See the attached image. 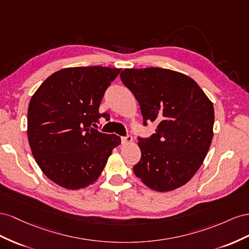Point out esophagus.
Wrapping results in <instances>:
<instances>
[{
	"instance_id": "esophagus-1",
	"label": "esophagus",
	"mask_w": 249,
	"mask_h": 249,
	"mask_svg": "<svg viewBox=\"0 0 249 249\" xmlns=\"http://www.w3.org/2000/svg\"><path fill=\"white\" fill-rule=\"evenodd\" d=\"M121 141H122L123 144H129V143H131V142H132V137L128 134V136L121 138Z\"/></svg>"
}]
</instances>
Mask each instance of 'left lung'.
I'll return each mask as SVG.
<instances>
[{
	"mask_svg": "<svg viewBox=\"0 0 249 249\" xmlns=\"http://www.w3.org/2000/svg\"><path fill=\"white\" fill-rule=\"evenodd\" d=\"M121 80L138 100L150 138H138L133 172L147 187L168 192L186 184L202 165L213 140L214 106L192 78L160 68L125 69Z\"/></svg>",
	"mask_w": 249,
	"mask_h": 249,
	"instance_id": "8db88e82",
	"label": "left lung"
}]
</instances>
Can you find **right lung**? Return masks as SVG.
I'll return each instance as SVG.
<instances>
[{"label": "right lung", "mask_w": 249, "mask_h": 249, "mask_svg": "<svg viewBox=\"0 0 249 249\" xmlns=\"http://www.w3.org/2000/svg\"><path fill=\"white\" fill-rule=\"evenodd\" d=\"M120 69L77 67L57 71L41 83L28 107V140L41 171L69 190L93 184L121 144L95 129L105 90Z\"/></svg>", "instance_id": "right-lung-1"}]
</instances>
